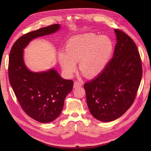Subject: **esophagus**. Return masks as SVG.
Masks as SVG:
<instances>
[{"instance_id":"obj_1","label":"esophagus","mask_w":151,"mask_h":151,"mask_svg":"<svg viewBox=\"0 0 151 151\" xmlns=\"http://www.w3.org/2000/svg\"><path fill=\"white\" fill-rule=\"evenodd\" d=\"M82 86V84L79 83L78 81H76L74 84V88H77Z\"/></svg>"}]
</instances>
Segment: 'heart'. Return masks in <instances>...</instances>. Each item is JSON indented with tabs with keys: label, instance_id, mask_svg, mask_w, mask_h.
Instances as JSON below:
<instances>
[{
	"label": "heart",
	"instance_id": "1",
	"mask_svg": "<svg viewBox=\"0 0 151 151\" xmlns=\"http://www.w3.org/2000/svg\"><path fill=\"white\" fill-rule=\"evenodd\" d=\"M113 45L107 36L89 33L73 36L68 41L65 52L59 53L58 60L64 74L70 77L79 68L88 78L100 75L110 60Z\"/></svg>",
	"mask_w": 151,
	"mask_h": 151
}]
</instances>
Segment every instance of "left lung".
Instances as JSON below:
<instances>
[{
	"label": "left lung",
	"instance_id": "8db88e82",
	"mask_svg": "<svg viewBox=\"0 0 151 151\" xmlns=\"http://www.w3.org/2000/svg\"><path fill=\"white\" fill-rule=\"evenodd\" d=\"M114 31L116 43L112 59L101 74L84 86L91 115L104 122L117 119L131 106L142 76L134 41L120 30Z\"/></svg>",
	"mask_w": 151,
	"mask_h": 151
}]
</instances>
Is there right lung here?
<instances>
[{
    "mask_svg": "<svg viewBox=\"0 0 151 151\" xmlns=\"http://www.w3.org/2000/svg\"><path fill=\"white\" fill-rule=\"evenodd\" d=\"M60 28L55 24L22 36L13 45L9 58V78L18 101L27 115L41 123L52 122L60 115L74 83L63 79L53 68L30 70L24 60V49L35 38L55 33Z\"/></svg>",
    "mask_w": 151,
    "mask_h": 151,
    "instance_id": "1",
    "label": "right lung"
}]
</instances>
